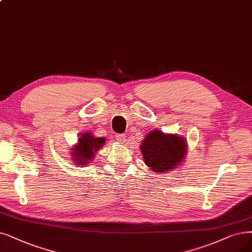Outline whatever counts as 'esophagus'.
I'll use <instances>...</instances> for the list:
<instances>
[{
	"label": "esophagus",
	"instance_id": "esophagus-1",
	"mask_svg": "<svg viewBox=\"0 0 252 252\" xmlns=\"http://www.w3.org/2000/svg\"><path fill=\"white\" fill-rule=\"evenodd\" d=\"M116 137H117L116 139L118 140V143L120 144H124L126 142V135L124 134H117Z\"/></svg>",
	"mask_w": 252,
	"mask_h": 252
}]
</instances>
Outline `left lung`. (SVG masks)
<instances>
[{"mask_svg": "<svg viewBox=\"0 0 252 252\" xmlns=\"http://www.w3.org/2000/svg\"><path fill=\"white\" fill-rule=\"evenodd\" d=\"M144 162L156 174L173 172L187 155L186 138L155 129L150 131L140 144Z\"/></svg>", "mask_w": 252, "mask_h": 252, "instance_id": "8db88e82", "label": "left lung"}]
</instances>
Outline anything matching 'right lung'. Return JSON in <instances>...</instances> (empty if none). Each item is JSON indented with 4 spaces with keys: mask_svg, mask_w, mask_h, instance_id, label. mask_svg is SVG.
Here are the masks:
<instances>
[{
    "mask_svg": "<svg viewBox=\"0 0 252 252\" xmlns=\"http://www.w3.org/2000/svg\"><path fill=\"white\" fill-rule=\"evenodd\" d=\"M104 137H97L92 132L85 131L78 137L77 144L72 146L71 158L75 165L86 166L92 163L98 151L105 144Z\"/></svg>",
    "mask_w": 252,
    "mask_h": 252,
    "instance_id": "1",
    "label": "right lung"
}]
</instances>
